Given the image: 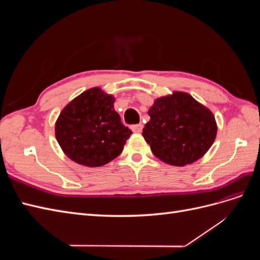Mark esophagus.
<instances>
[{
    "label": "esophagus",
    "mask_w": 260,
    "mask_h": 260,
    "mask_svg": "<svg viewBox=\"0 0 260 260\" xmlns=\"http://www.w3.org/2000/svg\"><path fill=\"white\" fill-rule=\"evenodd\" d=\"M131 130H132L133 132H136V133L142 132V130H143V124H142V123L133 124V125H131Z\"/></svg>",
    "instance_id": "1"
}]
</instances>
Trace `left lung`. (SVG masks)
Returning <instances> with one entry per match:
<instances>
[{"instance_id":"obj_1","label":"left lung","mask_w":260,"mask_h":260,"mask_svg":"<svg viewBox=\"0 0 260 260\" xmlns=\"http://www.w3.org/2000/svg\"><path fill=\"white\" fill-rule=\"evenodd\" d=\"M148 115L142 136L157 158L172 166L200 159L216 139L214 114L185 92L156 99Z\"/></svg>"}]
</instances>
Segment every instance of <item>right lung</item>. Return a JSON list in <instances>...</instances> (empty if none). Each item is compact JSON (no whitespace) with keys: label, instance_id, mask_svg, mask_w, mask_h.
Instances as JSON below:
<instances>
[{"label":"right lung","instance_id":"right-lung-1","mask_svg":"<svg viewBox=\"0 0 260 260\" xmlns=\"http://www.w3.org/2000/svg\"><path fill=\"white\" fill-rule=\"evenodd\" d=\"M115 98L92 88L68 103L55 123L62 152L75 162L100 167L119 156L132 131L114 109Z\"/></svg>","mask_w":260,"mask_h":260}]
</instances>
